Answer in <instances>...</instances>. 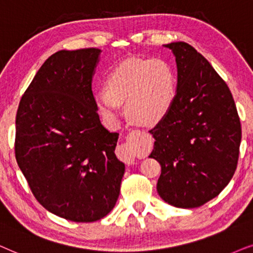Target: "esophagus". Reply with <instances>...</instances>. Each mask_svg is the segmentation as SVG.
I'll return each mask as SVG.
<instances>
[{"label": "esophagus", "instance_id": "obj_1", "mask_svg": "<svg viewBox=\"0 0 253 253\" xmlns=\"http://www.w3.org/2000/svg\"><path fill=\"white\" fill-rule=\"evenodd\" d=\"M137 135H140V132L137 133L136 130L135 132L133 133V136H137ZM119 150H120V153H121V155H123L124 156V160H125V162H126L127 164H134L135 163V160H134V157L132 156V155H130V153H129V146L128 144H123V146H121L120 148H119Z\"/></svg>", "mask_w": 253, "mask_h": 253}]
</instances>
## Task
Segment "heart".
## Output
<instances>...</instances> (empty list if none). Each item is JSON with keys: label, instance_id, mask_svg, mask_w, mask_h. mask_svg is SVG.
<instances>
[{"label": "heart", "instance_id": "obj_1", "mask_svg": "<svg viewBox=\"0 0 253 253\" xmlns=\"http://www.w3.org/2000/svg\"><path fill=\"white\" fill-rule=\"evenodd\" d=\"M177 95V81L171 66L162 59H129L109 75L106 91L93 95L100 114L109 121L119 117V105L126 103L128 116L151 126L163 119Z\"/></svg>", "mask_w": 253, "mask_h": 253}]
</instances>
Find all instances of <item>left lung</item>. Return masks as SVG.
I'll return each mask as SVG.
<instances>
[{"label":"left lung","instance_id":"8db88e82","mask_svg":"<svg viewBox=\"0 0 253 253\" xmlns=\"http://www.w3.org/2000/svg\"><path fill=\"white\" fill-rule=\"evenodd\" d=\"M177 65V95L150 130L149 157L160 162L157 192L166 203L195 208L217 197L237 168L242 129L229 87L210 62L184 42L164 45Z\"/></svg>","mask_w":253,"mask_h":253}]
</instances>
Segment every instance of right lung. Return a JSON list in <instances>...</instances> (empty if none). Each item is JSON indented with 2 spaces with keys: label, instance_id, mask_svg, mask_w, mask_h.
Here are the masks:
<instances>
[{
  "label": "right lung",
  "instance_id": "right-lung-1",
  "mask_svg": "<svg viewBox=\"0 0 253 253\" xmlns=\"http://www.w3.org/2000/svg\"><path fill=\"white\" fill-rule=\"evenodd\" d=\"M102 50H59L19 103L15 153L36 199L54 215L93 222L116 206L125 164L119 134L106 129L91 89Z\"/></svg>",
  "mask_w": 253,
  "mask_h": 253
}]
</instances>
